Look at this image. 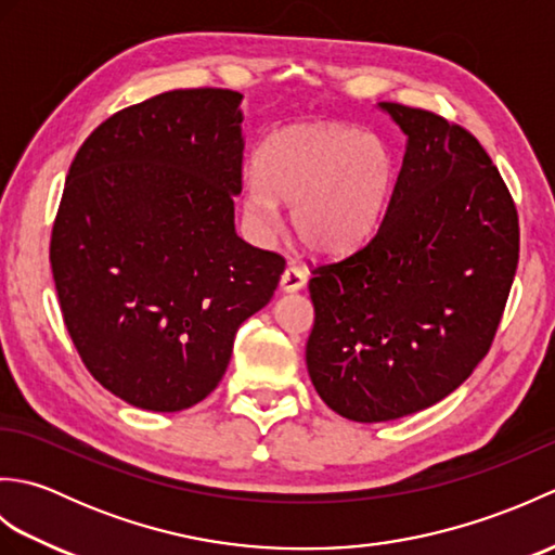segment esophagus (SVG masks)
I'll return each mask as SVG.
<instances>
[{"instance_id":"1","label":"esophagus","mask_w":555,"mask_h":555,"mask_svg":"<svg viewBox=\"0 0 555 555\" xmlns=\"http://www.w3.org/2000/svg\"><path fill=\"white\" fill-rule=\"evenodd\" d=\"M305 284H308V274L298 267H288L284 274H281V291L284 293H296Z\"/></svg>"}]
</instances>
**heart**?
I'll list each match as a JSON object with an SVG mask.
<instances>
[{
	"mask_svg": "<svg viewBox=\"0 0 555 555\" xmlns=\"http://www.w3.org/2000/svg\"><path fill=\"white\" fill-rule=\"evenodd\" d=\"M393 179L396 162L379 135L340 124L291 126L259 145L243 211L257 233L271 235L286 205L308 250L344 255L379 227Z\"/></svg>",
	"mask_w": 555,
	"mask_h": 555,
	"instance_id": "heart-1",
	"label": "heart"
}]
</instances>
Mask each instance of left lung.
I'll use <instances>...</instances> for the list:
<instances>
[{"instance_id":"obj_1","label":"left lung","mask_w":555,"mask_h":555,"mask_svg":"<svg viewBox=\"0 0 555 555\" xmlns=\"http://www.w3.org/2000/svg\"><path fill=\"white\" fill-rule=\"evenodd\" d=\"M405 135L382 227L312 271L305 348L324 403L388 422L451 396L485 360L517 269L520 229L499 169L465 128L376 104Z\"/></svg>"}]
</instances>
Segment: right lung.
Masks as SVG:
<instances>
[{"instance_id":"right-lung-1","label":"right lung","mask_w":555,"mask_h":555,"mask_svg":"<svg viewBox=\"0 0 555 555\" xmlns=\"http://www.w3.org/2000/svg\"><path fill=\"white\" fill-rule=\"evenodd\" d=\"M243 95L171 90L98 126L70 164L50 262L70 340L128 405L179 412L229 367L284 257L235 233Z\"/></svg>"}]
</instances>
